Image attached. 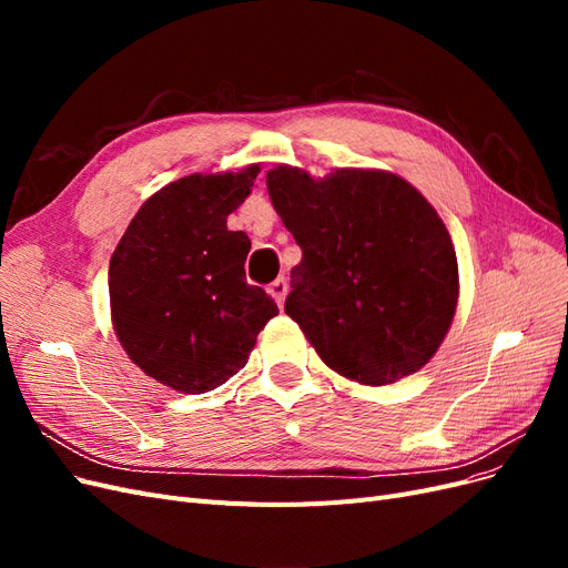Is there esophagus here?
Segmentation results:
<instances>
[{"instance_id":"1","label":"esophagus","mask_w":568,"mask_h":568,"mask_svg":"<svg viewBox=\"0 0 568 568\" xmlns=\"http://www.w3.org/2000/svg\"><path fill=\"white\" fill-rule=\"evenodd\" d=\"M270 296L274 298V303H277L280 307L284 305V298H286V291H288V284H286V280L284 277H280V280H274L272 284H270Z\"/></svg>"}]
</instances>
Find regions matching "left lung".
<instances>
[{
	"mask_svg": "<svg viewBox=\"0 0 568 568\" xmlns=\"http://www.w3.org/2000/svg\"><path fill=\"white\" fill-rule=\"evenodd\" d=\"M267 192L303 251L284 311L322 363L369 386L422 369L459 296L455 246L434 205L386 170L315 180L280 165Z\"/></svg>",
	"mask_w": 568,
	"mask_h": 568,
	"instance_id": "obj_1",
	"label": "left lung"
}]
</instances>
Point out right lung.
I'll use <instances>...</instances> for the list:
<instances>
[{
    "mask_svg": "<svg viewBox=\"0 0 568 568\" xmlns=\"http://www.w3.org/2000/svg\"><path fill=\"white\" fill-rule=\"evenodd\" d=\"M261 173L189 175L153 194L128 225L109 265L111 320L120 346L153 379L205 393L248 363L277 315L261 286L246 284L251 239L227 215Z\"/></svg>",
    "mask_w": 568,
    "mask_h": 568,
    "instance_id": "1",
    "label": "right lung"
}]
</instances>
